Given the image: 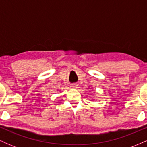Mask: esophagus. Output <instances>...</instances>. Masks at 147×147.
<instances>
[{
	"label": "esophagus",
	"instance_id": "obj_1",
	"mask_svg": "<svg viewBox=\"0 0 147 147\" xmlns=\"http://www.w3.org/2000/svg\"><path fill=\"white\" fill-rule=\"evenodd\" d=\"M71 86V87H73V88H75V87L77 86H76V84H71V86Z\"/></svg>",
	"mask_w": 147,
	"mask_h": 147
}]
</instances>
